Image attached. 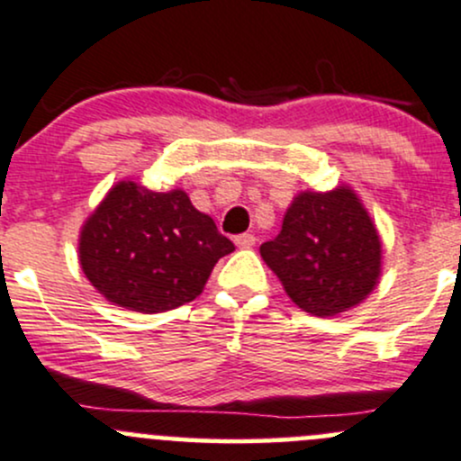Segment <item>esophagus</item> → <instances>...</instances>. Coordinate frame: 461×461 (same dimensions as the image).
<instances>
[{
	"instance_id": "1",
	"label": "esophagus",
	"mask_w": 461,
	"mask_h": 461,
	"mask_svg": "<svg viewBox=\"0 0 461 461\" xmlns=\"http://www.w3.org/2000/svg\"><path fill=\"white\" fill-rule=\"evenodd\" d=\"M234 243L239 245V247H243V249H247V247H254L256 245V236L254 234H240V236H236Z\"/></svg>"
}]
</instances>
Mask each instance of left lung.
Wrapping results in <instances>:
<instances>
[{
  "instance_id": "obj_1",
  "label": "left lung",
  "mask_w": 461,
  "mask_h": 461,
  "mask_svg": "<svg viewBox=\"0 0 461 461\" xmlns=\"http://www.w3.org/2000/svg\"><path fill=\"white\" fill-rule=\"evenodd\" d=\"M260 256L303 312L333 316L373 292L382 245L356 194L340 187L300 194Z\"/></svg>"
}]
</instances>
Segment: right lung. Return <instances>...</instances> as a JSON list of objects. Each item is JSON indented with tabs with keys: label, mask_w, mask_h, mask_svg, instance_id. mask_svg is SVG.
Returning <instances> with one entry per match:
<instances>
[{
	"label": "right lung",
	"mask_w": 461,
	"mask_h": 461,
	"mask_svg": "<svg viewBox=\"0 0 461 461\" xmlns=\"http://www.w3.org/2000/svg\"><path fill=\"white\" fill-rule=\"evenodd\" d=\"M234 243L185 192H149L123 181L81 231L84 274L110 303L161 313L192 303Z\"/></svg>",
	"instance_id": "right-lung-1"
}]
</instances>
